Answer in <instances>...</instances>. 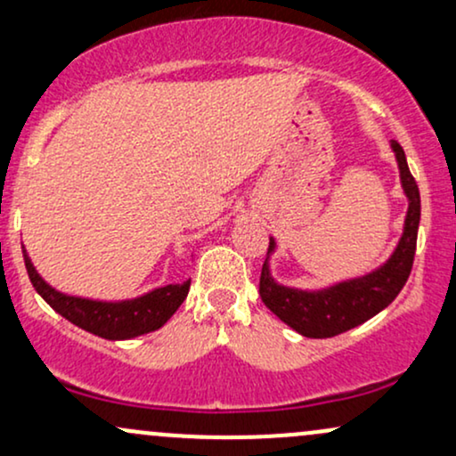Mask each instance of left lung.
I'll return each mask as SVG.
<instances>
[{
    "label": "left lung",
    "instance_id": "left-lung-1",
    "mask_svg": "<svg viewBox=\"0 0 456 456\" xmlns=\"http://www.w3.org/2000/svg\"><path fill=\"white\" fill-rule=\"evenodd\" d=\"M390 148L399 165L401 186L407 197V214L399 244L379 268L322 289L287 287L272 276L270 257L276 253V240L270 238L268 257L261 268L259 296L281 322H285L302 337L330 338L360 326L366 319L384 311L399 296L410 276L413 255H416L418 224H420V192L407 167L405 151L396 141H392Z\"/></svg>",
    "mask_w": 456,
    "mask_h": 456
}]
</instances>
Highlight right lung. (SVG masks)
<instances>
[{
	"label": "right lung",
	"instance_id": "right-lung-1",
	"mask_svg": "<svg viewBox=\"0 0 456 456\" xmlns=\"http://www.w3.org/2000/svg\"><path fill=\"white\" fill-rule=\"evenodd\" d=\"M23 259L31 285L43 296L46 305L70 323L107 341H128L162 328L186 300L191 289V279H188L175 285L156 287L148 294L130 300H92V297L64 294L49 285L34 268L25 246Z\"/></svg>",
	"mask_w": 456,
	"mask_h": 456
}]
</instances>
